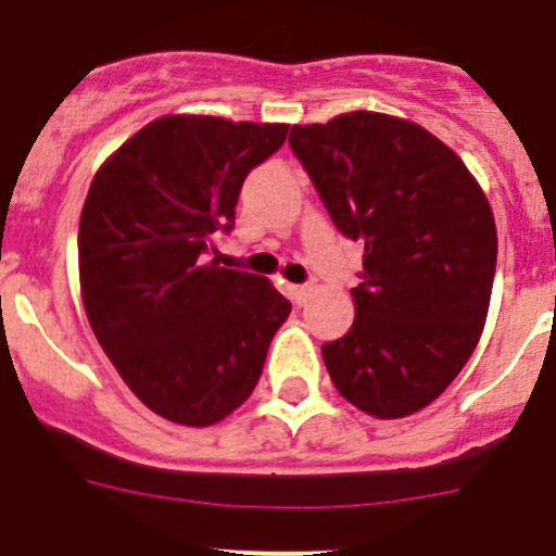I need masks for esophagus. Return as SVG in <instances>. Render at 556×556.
<instances>
[{"label": "esophagus", "mask_w": 556, "mask_h": 556, "mask_svg": "<svg viewBox=\"0 0 556 556\" xmlns=\"http://www.w3.org/2000/svg\"><path fill=\"white\" fill-rule=\"evenodd\" d=\"M290 295H293L295 306H304L306 299L312 295V285H293V288H290Z\"/></svg>", "instance_id": "obj_1"}]
</instances>
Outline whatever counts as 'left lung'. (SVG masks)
Listing matches in <instances>:
<instances>
[{
  "instance_id": "8db88e82",
  "label": "left lung",
  "mask_w": 556,
  "mask_h": 556,
  "mask_svg": "<svg viewBox=\"0 0 556 556\" xmlns=\"http://www.w3.org/2000/svg\"><path fill=\"white\" fill-rule=\"evenodd\" d=\"M325 210L366 244L350 333L323 346L336 390L377 419L433 403L484 330L492 206L450 144L406 117L344 112L290 131Z\"/></svg>"
}]
</instances>
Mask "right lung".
<instances>
[{
	"instance_id": "obj_1",
	"label": "right lung",
	"mask_w": 556,
	"mask_h": 556,
	"mask_svg": "<svg viewBox=\"0 0 556 556\" xmlns=\"http://www.w3.org/2000/svg\"><path fill=\"white\" fill-rule=\"evenodd\" d=\"M285 137L288 123L164 115L93 174L77 233L83 306L128 390L169 422L237 412L288 319L268 279L210 257L244 177Z\"/></svg>"
}]
</instances>
